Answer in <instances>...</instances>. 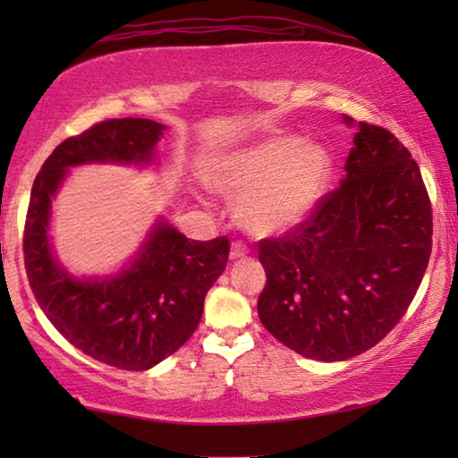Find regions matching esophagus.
<instances>
[{
  "label": "esophagus",
  "mask_w": 458,
  "mask_h": 458,
  "mask_svg": "<svg viewBox=\"0 0 458 458\" xmlns=\"http://www.w3.org/2000/svg\"><path fill=\"white\" fill-rule=\"evenodd\" d=\"M248 252H250V248L242 240H234L230 246V259H242Z\"/></svg>",
  "instance_id": "34e87169"
}]
</instances>
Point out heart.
Here are the masks:
<instances>
[{
  "label": "heart",
  "mask_w": 458,
  "mask_h": 458,
  "mask_svg": "<svg viewBox=\"0 0 458 458\" xmlns=\"http://www.w3.org/2000/svg\"><path fill=\"white\" fill-rule=\"evenodd\" d=\"M331 172L323 147L293 135L268 137L210 167L216 190L240 193L238 218L257 234L293 228L313 210Z\"/></svg>",
  "instance_id": "obj_1"
}]
</instances>
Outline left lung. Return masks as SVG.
<instances>
[{"mask_svg": "<svg viewBox=\"0 0 458 458\" xmlns=\"http://www.w3.org/2000/svg\"><path fill=\"white\" fill-rule=\"evenodd\" d=\"M430 250L432 206L418 164L396 135L361 121L337 188L284 236L259 242L260 321L305 358H353L406 315Z\"/></svg>", "mask_w": 458, "mask_h": 458, "instance_id": "left-lung-1", "label": "left lung"}]
</instances>
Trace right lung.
<instances>
[{
	"label": "right lung",
	"mask_w": 458,
	"mask_h": 458,
	"mask_svg": "<svg viewBox=\"0 0 458 458\" xmlns=\"http://www.w3.org/2000/svg\"><path fill=\"white\" fill-rule=\"evenodd\" d=\"M165 127L149 119H106L68 137L32 185L24 226V262L32 293L60 335L106 366L143 371L188 341L210 286L226 268L228 236L190 240L159 224L133 267L111 281H76L50 252V201L66 169L89 161L149 164Z\"/></svg>",
	"instance_id": "1"
}]
</instances>
